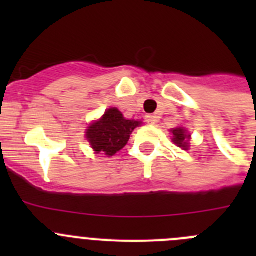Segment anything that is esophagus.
<instances>
[{
  "label": "esophagus",
  "instance_id": "1",
  "mask_svg": "<svg viewBox=\"0 0 256 256\" xmlns=\"http://www.w3.org/2000/svg\"><path fill=\"white\" fill-rule=\"evenodd\" d=\"M146 122H148V124H155L156 116H154V115H148V116H146Z\"/></svg>",
  "mask_w": 256,
  "mask_h": 256
}]
</instances>
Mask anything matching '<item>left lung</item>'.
<instances>
[{
    "mask_svg": "<svg viewBox=\"0 0 256 256\" xmlns=\"http://www.w3.org/2000/svg\"><path fill=\"white\" fill-rule=\"evenodd\" d=\"M173 133V142L180 148H183L184 150L188 148V140L190 134H187V132L183 128H176V130H172Z\"/></svg>",
    "mask_w": 256,
    "mask_h": 256,
    "instance_id": "obj_1",
    "label": "left lung"
}]
</instances>
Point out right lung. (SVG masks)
Masks as SVG:
<instances>
[{"mask_svg": "<svg viewBox=\"0 0 256 256\" xmlns=\"http://www.w3.org/2000/svg\"><path fill=\"white\" fill-rule=\"evenodd\" d=\"M140 124L137 120H126L118 108H112L105 112L100 120L90 126L86 137L97 154L112 156L126 146Z\"/></svg>", "mask_w": 256, "mask_h": 256, "instance_id": "1", "label": "right lung"}]
</instances>
